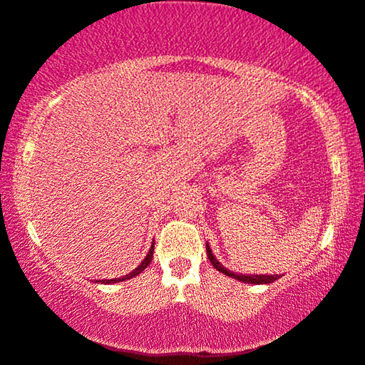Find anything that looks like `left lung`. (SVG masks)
I'll return each instance as SVG.
<instances>
[{
  "instance_id": "1",
  "label": "left lung",
  "mask_w": 365,
  "mask_h": 365,
  "mask_svg": "<svg viewBox=\"0 0 365 365\" xmlns=\"http://www.w3.org/2000/svg\"><path fill=\"white\" fill-rule=\"evenodd\" d=\"M206 251H207L209 261H211L212 266L216 267L219 272L226 274V276L232 277V279H237V281H241V282H247V284H271V282L277 281V279L281 277V276H277V274H274V276H266V274H264V276H261V274H252V276H247V274H236V272H232V271H227V269L224 267L221 262H217V259L214 257V254L211 251V247H209V244H206Z\"/></svg>"
}]
</instances>
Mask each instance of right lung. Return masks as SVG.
Segmentation results:
<instances>
[{"mask_svg": "<svg viewBox=\"0 0 365 365\" xmlns=\"http://www.w3.org/2000/svg\"><path fill=\"white\" fill-rule=\"evenodd\" d=\"M153 252H154V242H153V246H151V249H149V252H148V256L144 257V261L139 264V266L134 269L133 272H129V274H126V276H123V277H118V279H104V281H101V284H114V282H123V281H128V279H133L134 276H138V274H141L144 269H146L149 264H151V261H153ZM96 282H99V281H96Z\"/></svg>", "mask_w": 365, "mask_h": 365, "instance_id": "obj_1", "label": "right lung"}]
</instances>
